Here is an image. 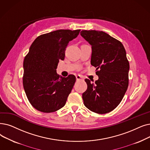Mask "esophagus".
<instances>
[{
  "label": "esophagus",
  "instance_id": "34e87169",
  "mask_svg": "<svg viewBox=\"0 0 150 150\" xmlns=\"http://www.w3.org/2000/svg\"><path fill=\"white\" fill-rule=\"evenodd\" d=\"M76 81H81V80H83V77L81 75H76Z\"/></svg>",
  "mask_w": 150,
  "mask_h": 150
}]
</instances>
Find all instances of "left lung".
<instances>
[{
    "instance_id": "obj_1",
    "label": "left lung",
    "mask_w": 150,
    "mask_h": 150,
    "mask_svg": "<svg viewBox=\"0 0 150 150\" xmlns=\"http://www.w3.org/2000/svg\"><path fill=\"white\" fill-rule=\"evenodd\" d=\"M80 35L91 45V64L99 79H86L88 88L82 94L84 105L91 111L104 114L118 106L129 84V63L122 44L103 31L82 30Z\"/></svg>"
}]
</instances>
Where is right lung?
I'll use <instances>...</instances> for the list:
<instances>
[{"mask_svg": "<svg viewBox=\"0 0 150 150\" xmlns=\"http://www.w3.org/2000/svg\"><path fill=\"white\" fill-rule=\"evenodd\" d=\"M80 31L57 30L38 36L32 43L23 62V83L29 102L38 111L54 112L66 104L76 78L59 76L56 69L69 42Z\"/></svg>", "mask_w": 150, "mask_h": 150, "instance_id": "add662e5", "label": "right lung"}]
</instances>
